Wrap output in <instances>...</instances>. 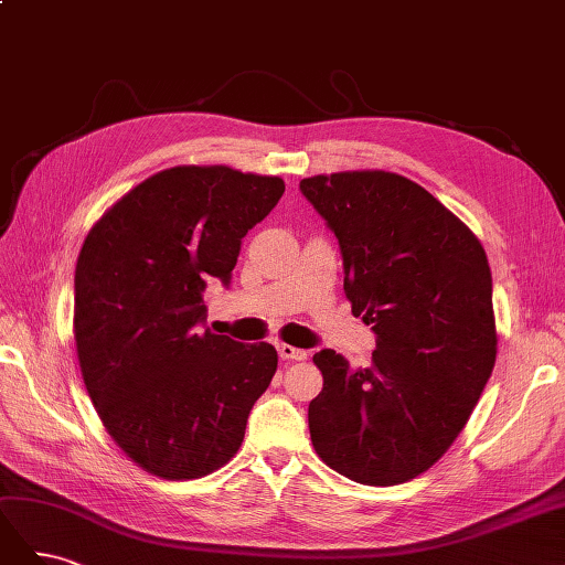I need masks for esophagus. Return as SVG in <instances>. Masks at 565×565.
Here are the masks:
<instances>
[{"instance_id":"obj_1","label":"esophagus","mask_w":565,"mask_h":565,"mask_svg":"<svg viewBox=\"0 0 565 565\" xmlns=\"http://www.w3.org/2000/svg\"><path fill=\"white\" fill-rule=\"evenodd\" d=\"M278 353L282 361H306V355H309V351L289 347V344H278Z\"/></svg>"}]
</instances>
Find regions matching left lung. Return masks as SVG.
Here are the masks:
<instances>
[{"label": "left lung", "mask_w": 565, "mask_h": 565, "mask_svg": "<svg viewBox=\"0 0 565 565\" xmlns=\"http://www.w3.org/2000/svg\"><path fill=\"white\" fill-rule=\"evenodd\" d=\"M334 233L353 316L377 337L370 367L322 349L309 405L324 465L396 486L438 461L465 429L498 353L492 276L476 235L422 185L393 172L299 183Z\"/></svg>", "instance_id": "8db88e82"}]
</instances>
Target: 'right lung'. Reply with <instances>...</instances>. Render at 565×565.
<instances>
[{
    "mask_svg": "<svg viewBox=\"0 0 565 565\" xmlns=\"http://www.w3.org/2000/svg\"><path fill=\"white\" fill-rule=\"evenodd\" d=\"M285 193L278 177L172 167L100 216L75 268V344L106 431L169 481L224 467L278 353L204 328L210 278L231 282L243 237Z\"/></svg>",
    "mask_w": 565,
    "mask_h": 565,
    "instance_id": "add662e5",
    "label": "right lung"
}]
</instances>
